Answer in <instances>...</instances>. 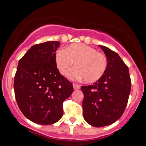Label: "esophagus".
Returning <instances> with one entry per match:
<instances>
[{
	"instance_id": "34e87169",
	"label": "esophagus",
	"mask_w": 146,
	"mask_h": 146,
	"mask_svg": "<svg viewBox=\"0 0 146 146\" xmlns=\"http://www.w3.org/2000/svg\"><path fill=\"white\" fill-rule=\"evenodd\" d=\"M73 86L74 90H79L81 87V86L79 85V84H75V83L73 84Z\"/></svg>"
}]
</instances>
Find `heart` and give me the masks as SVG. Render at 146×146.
I'll use <instances>...</instances> for the list:
<instances>
[{
	"label": "heart",
	"instance_id": "heart-1",
	"mask_svg": "<svg viewBox=\"0 0 146 146\" xmlns=\"http://www.w3.org/2000/svg\"><path fill=\"white\" fill-rule=\"evenodd\" d=\"M56 68L64 75L75 62L76 67L68 72L70 79H82L87 83H94L104 75L108 65L106 55L94 48L81 43H73L64 50H59L55 55Z\"/></svg>",
	"mask_w": 146,
	"mask_h": 146
}]
</instances>
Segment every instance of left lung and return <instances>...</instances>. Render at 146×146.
I'll use <instances>...</instances> for the list:
<instances>
[{
	"mask_svg": "<svg viewBox=\"0 0 146 146\" xmlns=\"http://www.w3.org/2000/svg\"><path fill=\"white\" fill-rule=\"evenodd\" d=\"M108 65L104 75L92 85L82 86L83 116L95 127L111 125L123 113L131 91V78L126 64L117 53L99 45Z\"/></svg>",
	"mask_w": 146,
	"mask_h": 146,
	"instance_id": "8db88e82",
	"label": "left lung"
}]
</instances>
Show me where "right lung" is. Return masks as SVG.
<instances>
[{
    "instance_id": "1",
    "label": "right lung",
    "mask_w": 146,
    "mask_h": 146,
    "mask_svg": "<svg viewBox=\"0 0 146 146\" xmlns=\"http://www.w3.org/2000/svg\"><path fill=\"white\" fill-rule=\"evenodd\" d=\"M58 41L33 45L20 59L14 89L24 116L34 123L50 125L63 115V102L73 92V84L60 74L55 62Z\"/></svg>"
}]
</instances>
